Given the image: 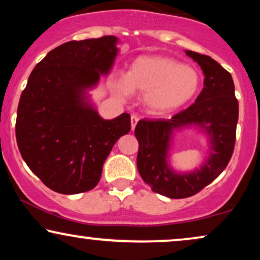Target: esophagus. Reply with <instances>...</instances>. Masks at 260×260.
I'll use <instances>...</instances> for the list:
<instances>
[{"label": "esophagus", "mask_w": 260, "mask_h": 260, "mask_svg": "<svg viewBox=\"0 0 260 260\" xmlns=\"http://www.w3.org/2000/svg\"><path fill=\"white\" fill-rule=\"evenodd\" d=\"M131 129H135V127H136V124H137V122H138V117L137 116H135V115H133L131 116Z\"/></svg>", "instance_id": "34e87169"}]
</instances>
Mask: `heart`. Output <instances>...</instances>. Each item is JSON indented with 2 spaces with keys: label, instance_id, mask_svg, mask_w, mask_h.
Here are the masks:
<instances>
[{
  "label": "heart",
  "instance_id": "obj_1",
  "mask_svg": "<svg viewBox=\"0 0 260 260\" xmlns=\"http://www.w3.org/2000/svg\"><path fill=\"white\" fill-rule=\"evenodd\" d=\"M200 86L201 77L194 67L166 55H141L130 63L126 76L113 81L112 91L119 97L143 93L149 111L163 115L193 102Z\"/></svg>",
  "mask_w": 260,
  "mask_h": 260
}]
</instances>
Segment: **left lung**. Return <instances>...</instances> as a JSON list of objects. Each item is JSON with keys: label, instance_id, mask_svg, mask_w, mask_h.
<instances>
[{"label": "left lung", "instance_id": "8db88e82", "mask_svg": "<svg viewBox=\"0 0 260 260\" xmlns=\"http://www.w3.org/2000/svg\"><path fill=\"white\" fill-rule=\"evenodd\" d=\"M204 72V88L197 101L170 119H142L135 129L140 149L137 169L152 191L170 199L197 194L223 172L232 157L239 104L230 72L211 56L184 51ZM195 128L208 137L209 156L191 172H176L169 151L176 132Z\"/></svg>", "mask_w": 260, "mask_h": 260}]
</instances>
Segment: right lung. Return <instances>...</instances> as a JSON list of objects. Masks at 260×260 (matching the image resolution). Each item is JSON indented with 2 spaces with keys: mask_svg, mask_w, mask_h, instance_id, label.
Listing matches in <instances>:
<instances>
[{
  "mask_svg": "<svg viewBox=\"0 0 260 260\" xmlns=\"http://www.w3.org/2000/svg\"><path fill=\"white\" fill-rule=\"evenodd\" d=\"M118 42L108 35L60 45L37 63L21 93L19 150L31 172L56 193L93 189L112 147L131 129L129 113L102 118L88 93L111 71Z\"/></svg>",
  "mask_w": 260,
  "mask_h": 260,
  "instance_id": "obj_1",
  "label": "right lung"
}]
</instances>
